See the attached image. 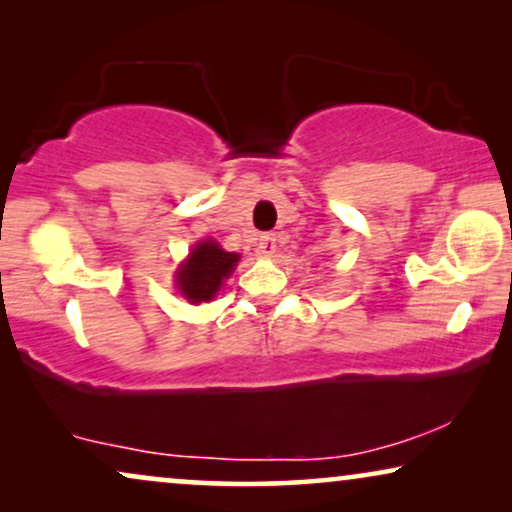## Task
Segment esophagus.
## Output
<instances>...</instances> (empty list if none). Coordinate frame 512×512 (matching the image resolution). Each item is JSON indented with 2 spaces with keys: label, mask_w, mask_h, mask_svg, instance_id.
<instances>
[{
  "label": "esophagus",
  "mask_w": 512,
  "mask_h": 512,
  "mask_svg": "<svg viewBox=\"0 0 512 512\" xmlns=\"http://www.w3.org/2000/svg\"><path fill=\"white\" fill-rule=\"evenodd\" d=\"M258 251H261L263 256L275 254V251H277V237L272 233L261 235V240H258Z\"/></svg>",
  "instance_id": "1"
}]
</instances>
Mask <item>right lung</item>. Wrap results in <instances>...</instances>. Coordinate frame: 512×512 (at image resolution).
I'll list each match as a JSON object with an SVG mask.
<instances>
[{
  "label": "right lung",
  "mask_w": 512,
  "mask_h": 512,
  "mask_svg": "<svg viewBox=\"0 0 512 512\" xmlns=\"http://www.w3.org/2000/svg\"><path fill=\"white\" fill-rule=\"evenodd\" d=\"M240 254L221 249L219 242L202 240L193 247L191 254L177 270V289L188 303L198 305L202 300H212L221 291L223 279L235 270Z\"/></svg>",
  "instance_id": "right-lung-1"
}]
</instances>
